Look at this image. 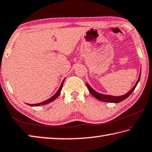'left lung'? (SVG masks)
Masks as SVG:
<instances>
[{
  "label": "left lung",
  "mask_w": 152,
  "mask_h": 152,
  "mask_svg": "<svg viewBox=\"0 0 152 152\" xmlns=\"http://www.w3.org/2000/svg\"><path fill=\"white\" fill-rule=\"evenodd\" d=\"M140 75H141V72L140 74V76H139V78L138 79V81L136 82V84L134 85V86L132 88L131 90H130L129 92H128L127 94L123 95V96H109V95H103V94H101L97 93V91H95L94 90H93L90 86H89L88 84H86V86H87V88H88V90L90 92L91 94L94 97H96V99H99L100 101H102V102H111V103H119L122 101L124 100L125 99L129 97L130 94H131L133 91L135 90V88L136 87V86H137L138 83L140 80Z\"/></svg>",
  "instance_id": "8db88e82"
}]
</instances>
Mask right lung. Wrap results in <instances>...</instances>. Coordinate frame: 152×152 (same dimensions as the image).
I'll return each instance as SVG.
<instances>
[{"label": "right lung", "instance_id": "obj_1", "mask_svg": "<svg viewBox=\"0 0 152 152\" xmlns=\"http://www.w3.org/2000/svg\"><path fill=\"white\" fill-rule=\"evenodd\" d=\"M64 80H65V79L63 80V81H62V84H61V86H60V88H59L58 91L56 92V94L54 95V96H52L50 98H49V99H48L47 100L44 101V102H41V103H37V104H28V105H30V106H33V107H34V106L35 107V106L44 105H45V104H47V103H50V102H52L53 101H54V100L56 99V98H57V97L59 96V95H60L61 90H62V86H63V83H64Z\"/></svg>", "mask_w": 152, "mask_h": 152}]
</instances>
